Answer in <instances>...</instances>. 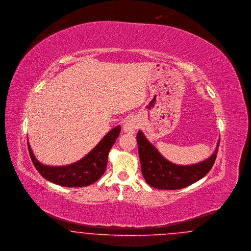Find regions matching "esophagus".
I'll list each match as a JSON object with an SVG mask.
<instances>
[{
	"label": "esophagus",
	"mask_w": 251,
	"mask_h": 251,
	"mask_svg": "<svg viewBox=\"0 0 251 251\" xmlns=\"http://www.w3.org/2000/svg\"><path fill=\"white\" fill-rule=\"evenodd\" d=\"M123 128H124V131L127 133H134L136 132L138 126H137V123L133 119H128L126 121V123L124 124Z\"/></svg>",
	"instance_id": "1"
}]
</instances>
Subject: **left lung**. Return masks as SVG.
<instances>
[{"label": "left lung", "instance_id": "left-lung-1", "mask_svg": "<svg viewBox=\"0 0 251 251\" xmlns=\"http://www.w3.org/2000/svg\"><path fill=\"white\" fill-rule=\"evenodd\" d=\"M136 141L143 177L151 187L159 190L183 189L205 176L215 162L220 143L219 139L214 152L206 160L182 166L163 157L141 131L137 133Z\"/></svg>", "mask_w": 251, "mask_h": 251}]
</instances>
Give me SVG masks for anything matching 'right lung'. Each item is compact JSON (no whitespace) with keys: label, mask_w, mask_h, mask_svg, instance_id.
<instances>
[{"label":"right lung","mask_w":251,"mask_h":251,"mask_svg":"<svg viewBox=\"0 0 251 251\" xmlns=\"http://www.w3.org/2000/svg\"><path fill=\"white\" fill-rule=\"evenodd\" d=\"M119 133L120 126L118 125L107 133L88 154L71 165L53 167L39 162L27 142L30 157L37 171L46 180L63 187H86L102 176L107 167L108 153Z\"/></svg>","instance_id":"right-lung-1"}]
</instances>
